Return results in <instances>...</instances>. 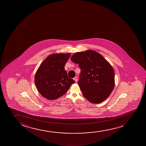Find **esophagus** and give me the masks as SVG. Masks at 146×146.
<instances>
[{"label": "esophagus", "instance_id": "obj_1", "mask_svg": "<svg viewBox=\"0 0 146 146\" xmlns=\"http://www.w3.org/2000/svg\"><path fill=\"white\" fill-rule=\"evenodd\" d=\"M74 80L75 82H77V81H78V78H77L76 76V77H74Z\"/></svg>", "mask_w": 146, "mask_h": 146}]
</instances>
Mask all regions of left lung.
Wrapping results in <instances>:
<instances>
[{"instance_id": "obj_1", "label": "left lung", "mask_w": 146, "mask_h": 146, "mask_svg": "<svg viewBox=\"0 0 146 146\" xmlns=\"http://www.w3.org/2000/svg\"><path fill=\"white\" fill-rule=\"evenodd\" d=\"M70 60L81 70L78 84L84 97L96 104L107 99L115 86L114 70L109 62L91 50L76 52Z\"/></svg>"}]
</instances>
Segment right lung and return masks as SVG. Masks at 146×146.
Here are the masks:
<instances>
[{"mask_svg":"<svg viewBox=\"0 0 146 146\" xmlns=\"http://www.w3.org/2000/svg\"><path fill=\"white\" fill-rule=\"evenodd\" d=\"M70 53L49 55L42 62L35 76V83L39 93L47 99L56 100L68 92L74 80L68 77L64 66Z\"/></svg>","mask_w":146,"mask_h":146,"instance_id":"right-lung-1","label":"right lung"}]
</instances>
